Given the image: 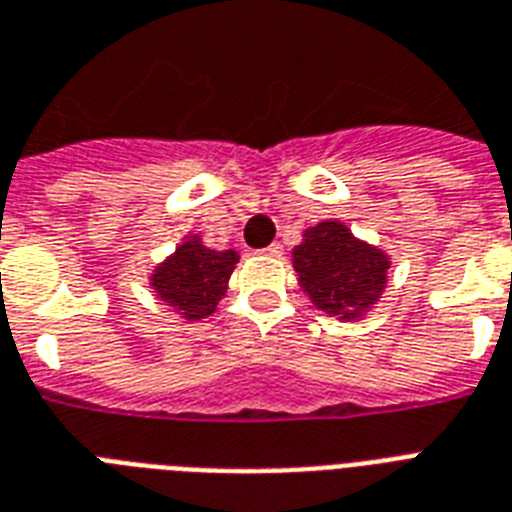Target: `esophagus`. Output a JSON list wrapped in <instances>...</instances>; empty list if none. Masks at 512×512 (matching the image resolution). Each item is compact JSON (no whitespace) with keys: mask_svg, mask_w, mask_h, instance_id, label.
Returning <instances> with one entry per match:
<instances>
[{"mask_svg":"<svg viewBox=\"0 0 512 512\" xmlns=\"http://www.w3.org/2000/svg\"><path fill=\"white\" fill-rule=\"evenodd\" d=\"M263 255L281 257V255H284V247H281V244H271V247H265V249H263Z\"/></svg>","mask_w":512,"mask_h":512,"instance_id":"34e87169","label":"esophagus"}]
</instances>
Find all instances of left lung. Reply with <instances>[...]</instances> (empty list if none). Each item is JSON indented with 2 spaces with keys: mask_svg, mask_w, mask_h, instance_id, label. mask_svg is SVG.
Returning a JSON list of instances; mask_svg holds the SVG:
<instances>
[{
  "mask_svg": "<svg viewBox=\"0 0 512 512\" xmlns=\"http://www.w3.org/2000/svg\"><path fill=\"white\" fill-rule=\"evenodd\" d=\"M297 281L319 311L340 321H358L372 311L388 284L390 257L356 239L340 220L305 228L292 249Z\"/></svg>",
  "mask_w": 512,
  "mask_h": 512,
  "instance_id": "8db88e82",
  "label": "left lung"
}]
</instances>
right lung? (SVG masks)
<instances>
[{
  "label": "right lung",
  "mask_w": 512,
  "mask_h": 512,
  "mask_svg": "<svg viewBox=\"0 0 512 512\" xmlns=\"http://www.w3.org/2000/svg\"><path fill=\"white\" fill-rule=\"evenodd\" d=\"M236 263L239 255L233 249H209L199 233H191L164 263L156 265L148 284L180 319L201 321L212 316L225 297Z\"/></svg>",
  "instance_id": "1"
}]
</instances>
